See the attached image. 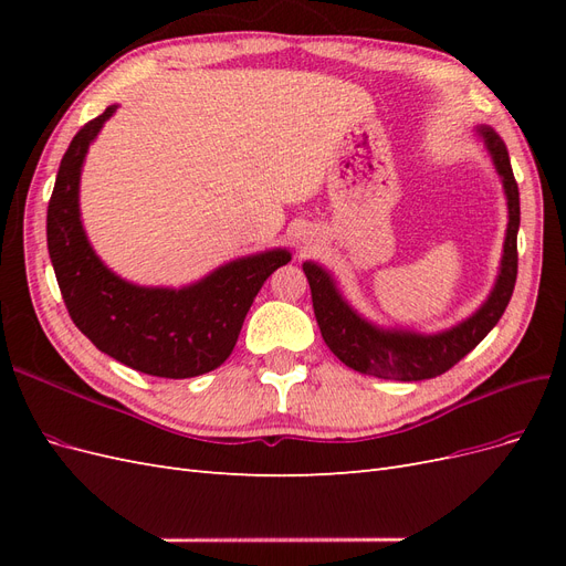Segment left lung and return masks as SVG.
Here are the masks:
<instances>
[{
  "instance_id": "1",
  "label": "left lung",
  "mask_w": 566,
  "mask_h": 566,
  "mask_svg": "<svg viewBox=\"0 0 566 566\" xmlns=\"http://www.w3.org/2000/svg\"><path fill=\"white\" fill-rule=\"evenodd\" d=\"M476 136L501 177L507 202V229L499 276L482 306L468 318L439 333H416L385 328L358 314L342 295L333 273L318 262H304L302 269L312 287L316 323L325 345L342 364L382 380H430L455 366L482 342L501 321L517 281V231H520V188L512 175L503 139L491 127L479 125Z\"/></svg>"
}]
</instances>
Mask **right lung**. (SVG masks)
<instances>
[{"label":"right lung","instance_id":"right-lung-1","mask_svg":"<svg viewBox=\"0 0 566 566\" xmlns=\"http://www.w3.org/2000/svg\"><path fill=\"white\" fill-rule=\"evenodd\" d=\"M108 106L67 146L46 210V245L63 302L94 347L156 378L184 380L227 361L264 281L293 260L285 248L238 256L181 287L136 285L92 248L80 214V179L90 146L113 117Z\"/></svg>","mask_w":566,"mask_h":566}]
</instances>
